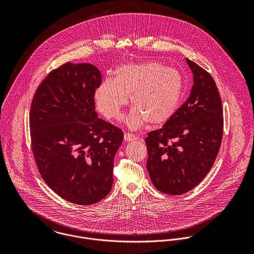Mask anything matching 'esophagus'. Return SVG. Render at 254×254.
I'll use <instances>...</instances> for the list:
<instances>
[{
    "instance_id": "1",
    "label": "esophagus",
    "mask_w": 254,
    "mask_h": 254,
    "mask_svg": "<svg viewBox=\"0 0 254 254\" xmlns=\"http://www.w3.org/2000/svg\"><path fill=\"white\" fill-rule=\"evenodd\" d=\"M124 140L126 142H132V141H135V140H138V137L134 134H131V133H125L124 134Z\"/></svg>"
}]
</instances>
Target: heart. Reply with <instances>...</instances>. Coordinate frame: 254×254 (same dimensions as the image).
Wrapping results in <instances>:
<instances>
[{"label": "heart", "mask_w": 254, "mask_h": 254, "mask_svg": "<svg viewBox=\"0 0 254 254\" xmlns=\"http://www.w3.org/2000/svg\"><path fill=\"white\" fill-rule=\"evenodd\" d=\"M184 93L181 73L159 62L149 61L118 66L114 78L105 79L96 89L95 101L103 115L117 119L130 96L135 109L127 122L137 128L145 121L151 125L170 121L181 107Z\"/></svg>", "instance_id": "obj_1"}]
</instances>
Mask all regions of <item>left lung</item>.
Wrapping results in <instances>:
<instances>
[{
	"mask_svg": "<svg viewBox=\"0 0 254 254\" xmlns=\"http://www.w3.org/2000/svg\"><path fill=\"white\" fill-rule=\"evenodd\" d=\"M193 74L189 99L162 128L147 134L146 169L153 186L183 194L208 174L223 137V108L212 76L186 59Z\"/></svg>",
	"mask_w": 254,
	"mask_h": 254,
	"instance_id": "8db88e82",
	"label": "left lung"
}]
</instances>
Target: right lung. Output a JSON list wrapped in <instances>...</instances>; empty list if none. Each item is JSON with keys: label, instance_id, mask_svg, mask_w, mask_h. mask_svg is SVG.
<instances>
[{"label": "right lung", "instance_id": "obj_1", "mask_svg": "<svg viewBox=\"0 0 254 254\" xmlns=\"http://www.w3.org/2000/svg\"><path fill=\"white\" fill-rule=\"evenodd\" d=\"M100 70L90 64L66 63L37 88L29 113L37 168L61 197L91 205L109 194L113 161L123 141L120 128L101 118L95 91Z\"/></svg>", "mask_w": 254, "mask_h": 254}]
</instances>
